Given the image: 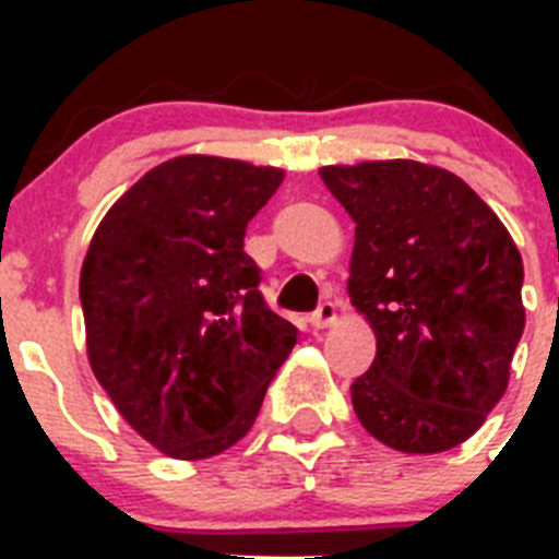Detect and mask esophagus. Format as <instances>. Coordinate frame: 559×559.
I'll return each instance as SVG.
<instances>
[{
    "mask_svg": "<svg viewBox=\"0 0 559 559\" xmlns=\"http://www.w3.org/2000/svg\"><path fill=\"white\" fill-rule=\"evenodd\" d=\"M335 319H338V308H335L333 302H322L319 305V310L310 316V324H313L316 330H324L330 328V324H335Z\"/></svg>",
    "mask_w": 559,
    "mask_h": 559,
    "instance_id": "obj_1",
    "label": "esophagus"
}]
</instances>
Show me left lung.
<instances>
[{
	"mask_svg": "<svg viewBox=\"0 0 559 559\" xmlns=\"http://www.w3.org/2000/svg\"><path fill=\"white\" fill-rule=\"evenodd\" d=\"M319 176L355 221L347 294L378 344L349 386L360 426L400 453L462 445L510 386L526 324L515 240L445 167L380 159Z\"/></svg>",
	"mask_w": 559,
	"mask_h": 559,
	"instance_id": "8db88e82",
	"label": "left lung"
}]
</instances>
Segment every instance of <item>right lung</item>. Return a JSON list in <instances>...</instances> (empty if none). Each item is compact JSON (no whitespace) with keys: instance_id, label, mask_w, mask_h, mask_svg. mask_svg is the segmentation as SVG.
<instances>
[{"instance_id":"obj_1","label":"right lung","mask_w":559,"mask_h":559,"mask_svg":"<svg viewBox=\"0 0 559 559\" xmlns=\"http://www.w3.org/2000/svg\"><path fill=\"white\" fill-rule=\"evenodd\" d=\"M285 170L187 153L103 215L81 269L88 367L145 442L218 456L254 426L296 328L257 290L246 226Z\"/></svg>"}]
</instances>
